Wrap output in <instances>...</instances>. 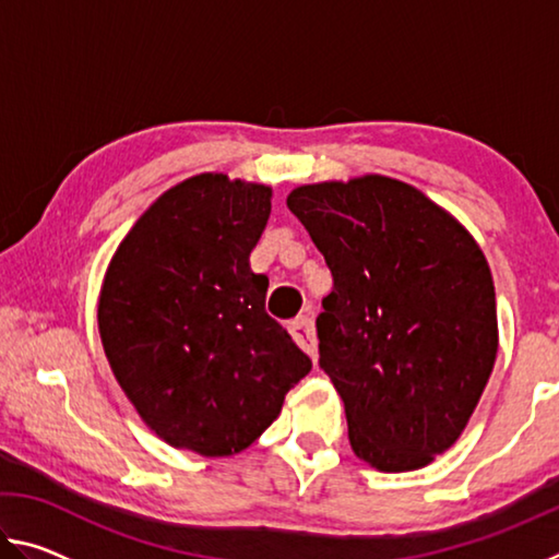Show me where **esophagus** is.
Returning <instances> with one entry per match:
<instances>
[{
	"mask_svg": "<svg viewBox=\"0 0 559 559\" xmlns=\"http://www.w3.org/2000/svg\"><path fill=\"white\" fill-rule=\"evenodd\" d=\"M288 330H290V335H293V340H296L300 349H306L308 355H316L318 340H316L313 320H310V318H298V320H293V323L288 325Z\"/></svg>",
	"mask_w": 559,
	"mask_h": 559,
	"instance_id": "esophagus-1",
	"label": "esophagus"
}]
</instances>
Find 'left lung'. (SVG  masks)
I'll return each instance as SVG.
<instances>
[{"instance_id":"left-lung-1","label":"left lung","mask_w":559,"mask_h":559,"mask_svg":"<svg viewBox=\"0 0 559 559\" xmlns=\"http://www.w3.org/2000/svg\"><path fill=\"white\" fill-rule=\"evenodd\" d=\"M286 204L333 273L316 328L349 447L384 473L429 466L459 441L496 365L484 251L456 216L394 177L300 185Z\"/></svg>"}]
</instances>
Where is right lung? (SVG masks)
Wrapping results in <instances>:
<instances>
[{
  "label": "right lung",
  "mask_w": 559,
  "mask_h": 559,
  "mask_svg": "<svg viewBox=\"0 0 559 559\" xmlns=\"http://www.w3.org/2000/svg\"><path fill=\"white\" fill-rule=\"evenodd\" d=\"M269 185L202 173L132 224L103 276L98 330L120 390L150 429L206 459L249 449L310 372L266 313L269 278L249 257Z\"/></svg>",
  "instance_id": "right-lung-1"
}]
</instances>
